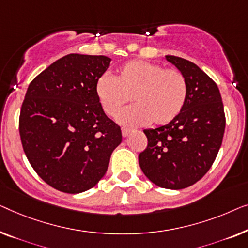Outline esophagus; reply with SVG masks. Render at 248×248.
<instances>
[{
	"mask_svg": "<svg viewBox=\"0 0 248 248\" xmlns=\"http://www.w3.org/2000/svg\"><path fill=\"white\" fill-rule=\"evenodd\" d=\"M131 131H132V129H130V128H123V129H121V132H123L124 137H127V136L130 134Z\"/></svg>",
	"mask_w": 248,
	"mask_h": 248,
	"instance_id": "obj_1",
	"label": "esophagus"
}]
</instances>
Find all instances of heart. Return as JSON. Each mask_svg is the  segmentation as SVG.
I'll return each mask as SVG.
<instances>
[{
    "label": "heart",
    "mask_w": 248,
    "mask_h": 248,
    "mask_svg": "<svg viewBox=\"0 0 248 248\" xmlns=\"http://www.w3.org/2000/svg\"><path fill=\"white\" fill-rule=\"evenodd\" d=\"M95 92L104 112L114 117L129 101L136 104L118 116L121 124L137 125L151 121L166 124L183 110L187 84L182 73L164 69L145 61H131L118 69L116 76H100Z\"/></svg>",
    "instance_id": "1"
}]
</instances>
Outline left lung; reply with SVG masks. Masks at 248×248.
<instances>
[{
  "label": "left lung",
  "mask_w": 248,
  "mask_h": 248,
  "mask_svg": "<svg viewBox=\"0 0 248 248\" xmlns=\"http://www.w3.org/2000/svg\"><path fill=\"white\" fill-rule=\"evenodd\" d=\"M186 78L187 96L173 121L145 129L148 145L138 156L149 181L164 189L192 186L214 164L224 137L226 118L216 83L192 62L166 56Z\"/></svg>",
  "instance_id": "left-lung-1"
}]
</instances>
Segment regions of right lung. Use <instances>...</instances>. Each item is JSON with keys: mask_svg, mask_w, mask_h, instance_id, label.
Listing matches in <instances>:
<instances>
[{"mask_svg": "<svg viewBox=\"0 0 248 248\" xmlns=\"http://www.w3.org/2000/svg\"><path fill=\"white\" fill-rule=\"evenodd\" d=\"M107 56L69 54L32 79L19 118L21 142L36 173L54 189L81 193L106 174L123 140L95 92Z\"/></svg>", "mask_w": 248, "mask_h": 248, "instance_id": "obj_1", "label": "right lung"}]
</instances>
